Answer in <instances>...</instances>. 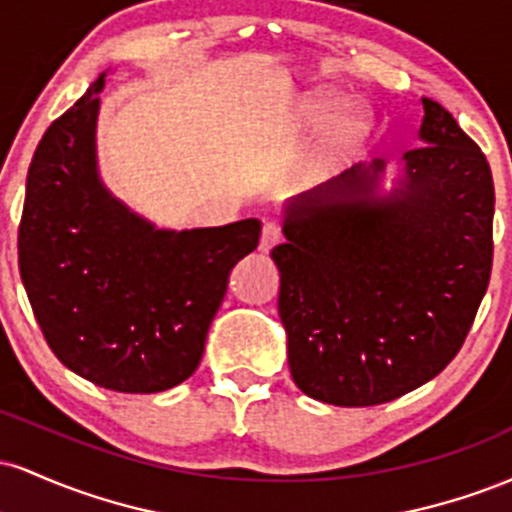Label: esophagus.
<instances>
[{
    "label": "esophagus",
    "mask_w": 512,
    "mask_h": 512,
    "mask_svg": "<svg viewBox=\"0 0 512 512\" xmlns=\"http://www.w3.org/2000/svg\"><path fill=\"white\" fill-rule=\"evenodd\" d=\"M276 243H281V228L276 226V223H272V221L264 223L262 238H260V250L262 252H269Z\"/></svg>",
    "instance_id": "obj_1"
}]
</instances>
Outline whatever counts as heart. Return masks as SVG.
<instances>
[{"label":"heart","instance_id":"heart-1","mask_svg":"<svg viewBox=\"0 0 512 512\" xmlns=\"http://www.w3.org/2000/svg\"><path fill=\"white\" fill-rule=\"evenodd\" d=\"M334 108H337V98L327 91L308 93L296 108V120L298 125L303 127H317L325 120H330ZM366 127V110L363 105L349 103L339 110L337 115L332 117L330 132H327V151L332 156L342 154V151L349 146L354 139L361 134V129Z\"/></svg>","mask_w":512,"mask_h":512}]
</instances>
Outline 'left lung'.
<instances>
[{
	"mask_svg": "<svg viewBox=\"0 0 512 512\" xmlns=\"http://www.w3.org/2000/svg\"><path fill=\"white\" fill-rule=\"evenodd\" d=\"M421 105V146L392 178L373 158L281 207L279 317L317 402L373 407L436 378L489 286L491 168L443 105Z\"/></svg>",
	"mask_w": 512,
	"mask_h": 512,
	"instance_id": "8db88e82",
	"label": "left lung"
}]
</instances>
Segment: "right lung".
I'll use <instances>...</instances> for the list:
<instances>
[{
    "mask_svg": "<svg viewBox=\"0 0 512 512\" xmlns=\"http://www.w3.org/2000/svg\"><path fill=\"white\" fill-rule=\"evenodd\" d=\"M105 76L35 149L19 269L64 366L105 390L151 395L197 370L228 274L257 248L262 221L175 231L113 195L96 149Z\"/></svg>",
    "mask_w": 512,
    "mask_h": 512,
    "instance_id": "obj_1",
    "label": "right lung"
}]
</instances>
